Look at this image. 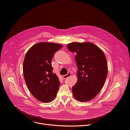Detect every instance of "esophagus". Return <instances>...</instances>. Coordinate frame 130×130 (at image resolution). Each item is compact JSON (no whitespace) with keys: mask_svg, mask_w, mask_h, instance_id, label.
<instances>
[{"mask_svg":"<svg viewBox=\"0 0 130 130\" xmlns=\"http://www.w3.org/2000/svg\"><path fill=\"white\" fill-rule=\"evenodd\" d=\"M71 75V73L70 72H68V73L67 74V75L63 76H62V78H63V79H66V78H67L70 77Z\"/></svg>","mask_w":130,"mask_h":130,"instance_id":"esophagus-1","label":"esophagus"}]
</instances>
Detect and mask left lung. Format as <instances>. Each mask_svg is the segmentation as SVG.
<instances>
[{
  "label": "left lung",
  "mask_w": 130,
  "mask_h": 130,
  "mask_svg": "<svg viewBox=\"0 0 130 130\" xmlns=\"http://www.w3.org/2000/svg\"><path fill=\"white\" fill-rule=\"evenodd\" d=\"M67 48L77 53L78 80L72 87L73 96L80 102L89 101L99 93L106 80L108 67L105 55L90 42H72L67 44Z\"/></svg>",
  "instance_id": "8db88e82"
}]
</instances>
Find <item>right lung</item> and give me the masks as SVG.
Masks as SVG:
<instances>
[{"label": "right lung", "mask_w": 130, "mask_h": 130, "mask_svg": "<svg viewBox=\"0 0 130 130\" xmlns=\"http://www.w3.org/2000/svg\"><path fill=\"white\" fill-rule=\"evenodd\" d=\"M63 45L51 42H40L27 52L23 63V74L31 94L43 103L52 101L60 86L59 78L53 73L51 61L54 54Z\"/></svg>", "instance_id": "obj_1"}]
</instances>
